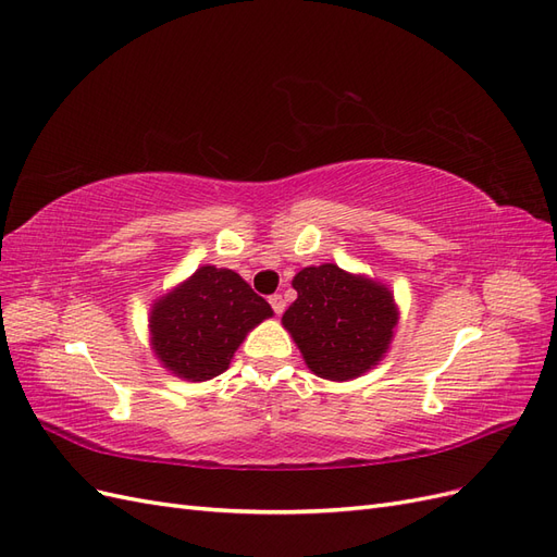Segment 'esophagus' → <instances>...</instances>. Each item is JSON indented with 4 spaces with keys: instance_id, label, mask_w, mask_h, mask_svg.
I'll list each match as a JSON object with an SVG mask.
<instances>
[{
    "instance_id": "1",
    "label": "esophagus",
    "mask_w": 557,
    "mask_h": 557,
    "mask_svg": "<svg viewBox=\"0 0 557 557\" xmlns=\"http://www.w3.org/2000/svg\"><path fill=\"white\" fill-rule=\"evenodd\" d=\"M269 305H272V309H274L276 315H281V313L285 311V299H283L281 295H272V297H269Z\"/></svg>"
}]
</instances>
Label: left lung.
<instances>
[{"mask_svg": "<svg viewBox=\"0 0 557 557\" xmlns=\"http://www.w3.org/2000/svg\"><path fill=\"white\" fill-rule=\"evenodd\" d=\"M293 288L281 320L315 376L348 381L379 364L399 318L383 283L320 264L301 269Z\"/></svg>", "mask_w": 557, "mask_h": 557, "instance_id": "8db88e82", "label": "left lung"}]
</instances>
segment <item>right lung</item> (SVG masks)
<instances>
[{"label": "right lung", "instance_id": "1", "mask_svg": "<svg viewBox=\"0 0 557 557\" xmlns=\"http://www.w3.org/2000/svg\"><path fill=\"white\" fill-rule=\"evenodd\" d=\"M272 315L237 272L207 264L150 309V346L178 379L209 381L230 367L244 336Z\"/></svg>", "mask_w": 557, "mask_h": 557}]
</instances>
